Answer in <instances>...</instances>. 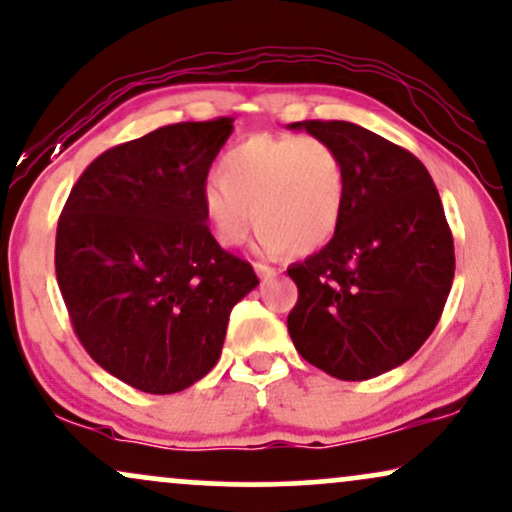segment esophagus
Segmentation results:
<instances>
[{
  "label": "esophagus",
  "instance_id": "34e87169",
  "mask_svg": "<svg viewBox=\"0 0 512 512\" xmlns=\"http://www.w3.org/2000/svg\"><path fill=\"white\" fill-rule=\"evenodd\" d=\"M254 268H256L258 277H261L263 282H268V280H272V277L277 275V270H275V268H270V265H265V263H256Z\"/></svg>",
  "mask_w": 512,
  "mask_h": 512
}]
</instances>
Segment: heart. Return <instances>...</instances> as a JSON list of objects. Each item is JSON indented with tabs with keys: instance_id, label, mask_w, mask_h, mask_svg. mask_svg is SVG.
I'll return each mask as SVG.
<instances>
[{
	"instance_id": "b5f03b06",
	"label": "heart",
	"mask_w": 512,
	"mask_h": 512,
	"mask_svg": "<svg viewBox=\"0 0 512 512\" xmlns=\"http://www.w3.org/2000/svg\"><path fill=\"white\" fill-rule=\"evenodd\" d=\"M343 209V157L317 136L244 138L202 190V214L223 247L242 244L256 221L265 251L310 254L334 237Z\"/></svg>"
}]
</instances>
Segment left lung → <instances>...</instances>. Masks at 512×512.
Returning a JSON list of instances; mask_svg holds the SVG:
<instances>
[{
    "mask_svg": "<svg viewBox=\"0 0 512 512\" xmlns=\"http://www.w3.org/2000/svg\"><path fill=\"white\" fill-rule=\"evenodd\" d=\"M345 164V209L329 244L287 270L289 336L341 381L400 367L426 343L454 282V237L421 159L353 122H296Z\"/></svg>",
    "mask_w": 512,
    "mask_h": 512,
    "instance_id": "1",
    "label": "left lung"
}]
</instances>
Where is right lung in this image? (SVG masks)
<instances>
[{"mask_svg":"<svg viewBox=\"0 0 512 512\" xmlns=\"http://www.w3.org/2000/svg\"><path fill=\"white\" fill-rule=\"evenodd\" d=\"M232 122L169 124L115 145L86 167L58 218L56 280L75 334L143 393H181L207 376L232 305L258 284L202 214Z\"/></svg>","mask_w":512,"mask_h":512,"instance_id":"1","label":"right lung"}]
</instances>
